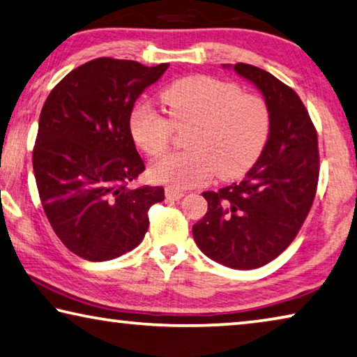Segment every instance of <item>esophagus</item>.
<instances>
[{"mask_svg": "<svg viewBox=\"0 0 357 357\" xmlns=\"http://www.w3.org/2000/svg\"><path fill=\"white\" fill-rule=\"evenodd\" d=\"M165 195H167V199H172V200H179L181 197H184V192H183V190L172 189V188H167V189H165Z\"/></svg>", "mask_w": 357, "mask_h": 357, "instance_id": "obj_1", "label": "esophagus"}]
</instances>
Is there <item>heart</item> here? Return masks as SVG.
<instances>
[{
	"instance_id": "b5f03b06",
	"label": "heart",
	"mask_w": 357,
	"mask_h": 357,
	"mask_svg": "<svg viewBox=\"0 0 357 357\" xmlns=\"http://www.w3.org/2000/svg\"><path fill=\"white\" fill-rule=\"evenodd\" d=\"M160 98L169 119L148 103L130 111L135 144L151 157L160 155L174 128H185L189 149L172 152L151 167V178L172 189L200 185L216 173L231 179L248 172L262 154L270 133V111L264 98L243 93L235 82L211 76H189L173 82Z\"/></svg>"
}]
</instances>
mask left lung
<instances>
[{
	"label": "left lung",
	"mask_w": 357,
	"mask_h": 357,
	"mask_svg": "<svg viewBox=\"0 0 357 357\" xmlns=\"http://www.w3.org/2000/svg\"><path fill=\"white\" fill-rule=\"evenodd\" d=\"M234 70L262 92L270 111L268 139L243 181L203 192L208 211L192 234L209 259L251 270L278 257L308 216L319 178L318 135L289 86L257 66L236 63Z\"/></svg>",
	"instance_id": "8db88e82"
}]
</instances>
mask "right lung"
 <instances>
[{"instance_id": "add662e5", "label": "right lung", "mask_w": 357, "mask_h": 357, "mask_svg": "<svg viewBox=\"0 0 357 357\" xmlns=\"http://www.w3.org/2000/svg\"><path fill=\"white\" fill-rule=\"evenodd\" d=\"M168 66L90 60L43 106L33 148L39 199L55 235L79 257L103 262L132 251L148 231L149 208L165 199L160 185H128L144 172L128 117Z\"/></svg>"}]
</instances>
